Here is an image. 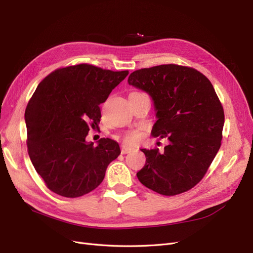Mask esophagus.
Instances as JSON below:
<instances>
[{"mask_svg": "<svg viewBox=\"0 0 253 253\" xmlns=\"http://www.w3.org/2000/svg\"><path fill=\"white\" fill-rule=\"evenodd\" d=\"M129 152H132L131 148H127L126 145H121V154H127Z\"/></svg>", "mask_w": 253, "mask_h": 253, "instance_id": "obj_1", "label": "esophagus"}]
</instances>
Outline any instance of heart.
Returning <instances> with one entry per match:
<instances>
[{
    "instance_id": "heart-1",
    "label": "heart",
    "mask_w": 253,
    "mask_h": 253,
    "mask_svg": "<svg viewBox=\"0 0 253 253\" xmlns=\"http://www.w3.org/2000/svg\"><path fill=\"white\" fill-rule=\"evenodd\" d=\"M141 137L142 134L139 131H128L122 136V140L128 145H136L140 142Z\"/></svg>"
}]
</instances>
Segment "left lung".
Wrapping results in <instances>:
<instances>
[{
	"mask_svg": "<svg viewBox=\"0 0 253 253\" xmlns=\"http://www.w3.org/2000/svg\"><path fill=\"white\" fill-rule=\"evenodd\" d=\"M127 81L154 101L152 135L169 139L163 153L141 149L147 159L137 177L162 195L187 192L203 179L223 138L225 114L212 83L195 68L177 64L137 70Z\"/></svg>",
	"mask_w": 253,
	"mask_h": 253,
	"instance_id": "left-lung-1",
	"label": "left lung"
}]
</instances>
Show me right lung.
I'll use <instances>...</instances> for the list:
<instances>
[{"instance_id": "add662e5", "label": "right lung", "mask_w": 253, "mask_h": 253, "mask_svg": "<svg viewBox=\"0 0 253 253\" xmlns=\"http://www.w3.org/2000/svg\"><path fill=\"white\" fill-rule=\"evenodd\" d=\"M127 75L82 63L58 68L39 83L25 110L26 142L37 173L53 193H89L119 156L116 141L101 138L95 147L85 137L100 122L99 105Z\"/></svg>"}]
</instances>
